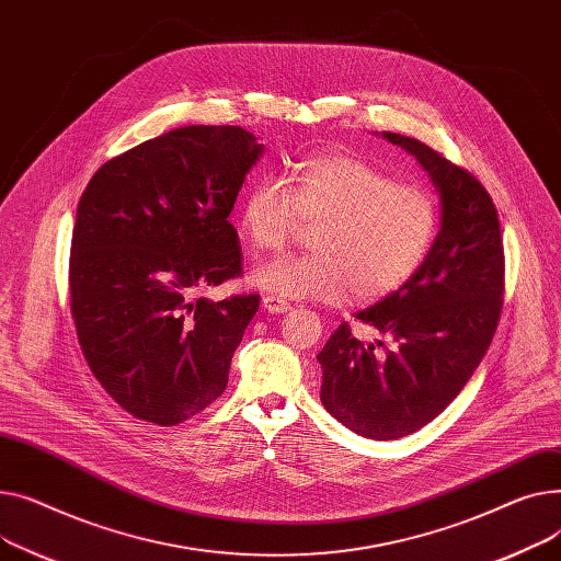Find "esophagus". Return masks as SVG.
<instances>
[{"label": "esophagus", "mask_w": 561, "mask_h": 561, "mask_svg": "<svg viewBox=\"0 0 561 561\" xmlns=\"http://www.w3.org/2000/svg\"><path fill=\"white\" fill-rule=\"evenodd\" d=\"M262 308H265V310L272 312V314H280V312H287V310H289V304H287L285 299H280V296L265 294V296H262Z\"/></svg>", "instance_id": "esophagus-1"}]
</instances>
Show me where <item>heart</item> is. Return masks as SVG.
Wrapping results in <instances>:
<instances>
[{"label":"heart","mask_w":561,"mask_h":561,"mask_svg":"<svg viewBox=\"0 0 561 561\" xmlns=\"http://www.w3.org/2000/svg\"><path fill=\"white\" fill-rule=\"evenodd\" d=\"M304 224L312 253L253 272L255 287L294 299L371 304L412 280L431 255L442 213L435 196L348 153L299 164L291 183L260 179L240 206V233L257 253H278Z\"/></svg>","instance_id":"obj_1"}]
</instances>
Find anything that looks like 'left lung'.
Here are the masks:
<instances>
[{
  "label": "left lung",
  "instance_id": "1",
  "mask_svg": "<svg viewBox=\"0 0 561 561\" xmlns=\"http://www.w3.org/2000/svg\"><path fill=\"white\" fill-rule=\"evenodd\" d=\"M382 136L431 174L442 230L412 280L355 314L397 344L378 351L344 321L317 359L328 412L362 437L401 439L442 414L484 357L503 310L505 251L499 213L467 168L421 140Z\"/></svg>",
  "mask_w": 561,
  "mask_h": 561
}]
</instances>
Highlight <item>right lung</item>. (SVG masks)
Returning <instances> with one entry per match:
<instances>
[{"label":"right lung","instance_id":"obj_1","mask_svg":"<svg viewBox=\"0 0 561 561\" xmlns=\"http://www.w3.org/2000/svg\"><path fill=\"white\" fill-rule=\"evenodd\" d=\"M260 153L240 126H183L111 158L81 194L70 310L92 376L130 416L172 427L226 389L260 296L202 291L242 276L228 215Z\"/></svg>","mask_w":561,"mask_h":561}]
</instances>
